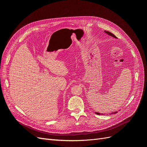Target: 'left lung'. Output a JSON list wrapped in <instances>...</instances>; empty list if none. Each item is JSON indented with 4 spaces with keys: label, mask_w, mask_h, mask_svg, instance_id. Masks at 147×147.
<instances>
[{
    "label": "left lung",
    "mask_w": 147,
    "mask_h": 147,
    "mask_svg": "<svg viewBox=\"0 0 147 147\" xmlns=\"http://www.w3.org/2000/svg\"><path fill=\"white\" fill-rule=\"evenodd\" d=\"M104 32H105L107 34H108V35H110V36H112V37H114V38H117V37L116 36H115V35L114 34H113L112 33H111V32H109V31L105 30ZM117 113V112H112V113H110V114H115V113ZM95 113L97 114V115H104V113H98V112H95Z\"/></svg>",
    "instance_id": "1"
}]
</instances>
